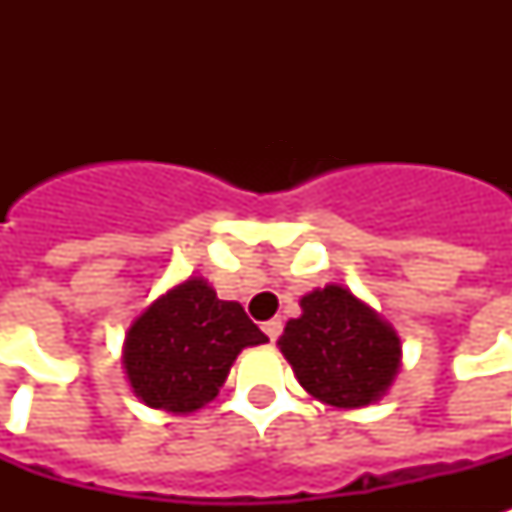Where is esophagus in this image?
<instances>
[{"label":"esophagus","instance_id":"obj_1","mask_svg":"<svg viewBox=\"0 0 512 512\" xmlns=\"http://www.w3.org/2000/svg\"><path fill=\"white\" fill-rule=\"evenodd\" d=\"M281 329H284V321H281V319H271V321H265V324H263V332L271 337V342L279 340Z\"/></svg>","mask_w":512,"mask_h":512}]
</instances>
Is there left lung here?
<instances>
[{"label":"left lung","mask_w":512,"mask_h":512,"mask_svg":"<svg viewBox=\"0 0 512 512\" xmlns=\"http://www.w3.org/2000/svg\"><path fill=\"white\" fill-rule=\"evenodd\" d=\"M300 308L303 316L289 319L279 337L300 385L337 409L380 401L401 366L396 329L340 284L313 289Z\"/></svg>","instance_id":"obj_1"}]
</instances>
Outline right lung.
<instances>
[{
	"label": "right lung",
	"mask_w": 512,
	"mask_h": 512,
	"mask_svg": "<svg viewBox=\"0 0 512 512\" xmlns=\"http://www.w3.org/2000/svg\"><path fill=\"white\" fill-rule=\"evenodd\" d=\"M263 342L268 337L239 303L220 300L201 276H191L132 321L122 364L143 404L191 414L220 393L241 350Z\"/></svg>",
	"instance_id": "obj_1"
}]
</instances>
